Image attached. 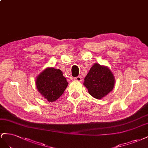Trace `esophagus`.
Instances as JSON below:
<instances>
[{
    "instance_id": "34e87169",
    "label": "esophagus",
    "mask_w": 148,
    "mask_h": 148,
    "mask_svg": "<svg viewBox=\"0 0 148 148\" xmlns=\"http://www.w3.org/2000/svg\"><path fill=\"white\" fill-rule=\"evenodd\" d=\"M75 81H79V82H81L82 81V77H81V76H77V77H74V79Z\"/></svg>"
}]
</instances>
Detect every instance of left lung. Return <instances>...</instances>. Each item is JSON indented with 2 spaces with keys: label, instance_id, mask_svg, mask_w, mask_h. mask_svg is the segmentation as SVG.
<instances>
[{
  "label": "left lung",
  "instance_id": "8db88e82",
  "mask_svg": "<svg viewBox=\"0 0 148 148\" xmlns=\"http://www.w3.org/2000/svg\"><path fill=\"white\" fill-rule=\"evenodd\" d=\"M84 85L93 97L101 99L112 90L115 79L108 67L96 63L84 79Z\"/></svg>",
  "mask_w": 148,
  "mask_h": 148
}]
</instances>
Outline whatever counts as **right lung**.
I'll list each match as a JSON object with an SVG mask.
<instances>
[{
    "label": "right lung",
    "instance_id": "add662e5",
    "mask_svg": "<svg viewBox=\"0 0 148 148\" xmlns=\"http://www.w3.org/2000/svg\"><path fill=\"white\" fill-rule=\"evenodd\" d=\"M67 84L62 71L52 67L43 71L36 80L38 90L48 102H51L60 97Z\"/></svg>",
    "mask_w": 148,
    "mask_h": 148
}]
</instances>
